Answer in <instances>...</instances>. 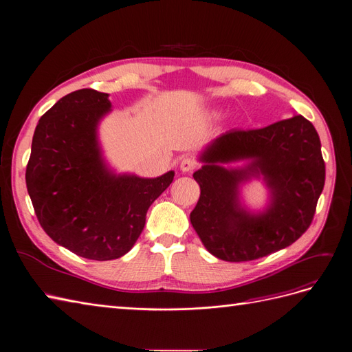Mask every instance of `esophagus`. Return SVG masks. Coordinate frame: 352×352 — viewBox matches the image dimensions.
Returning a JSON list of instances; mask_svg holds the SVG:
<instances>
[{"instance_id": "obj_1", "label": "esophagus", "mask_w": 352, "mask_h": 352, "mask_svg": "<svg viewBox=\"0 0 352 352\" xmlns=\"http://www.w3.org/2000/svg\"><path fill=\"white\" fill-rule=\"evenodd\" d=\"M196 166H197V162L194 161L192 158H190V156H186V158H183V160H181V162H179V169L183 173H190Z\"/></svg>"}]
</instances>
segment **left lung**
<instances>
[{
    "instance_id": "left-lung-1",
    "label": "left lung",
    "mask_w": 352,
    "mask_h": 352,
    "mask_svg": "<svg viewBox=\"0 0 352 352\" xmlns=\"http://www.w3.org/2000/svg\"><path fill=\"white\" fill-rule=\"evenodd\" d=\"M192 174L200 199L190 214L206 250L229 263L252 261L277 252L310 226L324 186L320 139L303 116L256 130H229L200 153ZM245 160L238 168L226 163ZM252 177L269 188V204L252 212L240 187Z\"/></svg>"
}]
</instances>
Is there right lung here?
Listing matches in <instances>:
<instances>
[{"label": "right lung", "instance_id": "obj_1", "mask_svg": "<svg viewBox=\"0 0 352 352\" xmlns=\"http://www.w3.org/2000/svg\"><path fill=\"white\" fill-rule=\"evenodd\" d=\"M111 111L109 94L84 88L62 97L38 120L25 184L38 223L63 248L109 261L127 254L149 206L174 179L117 174L102 156L98 124Z\"/></svg>", "mask_w": 352, "mask_h": 352}]
</instances>
